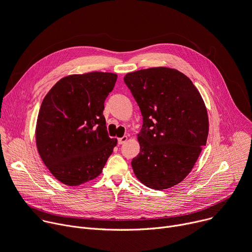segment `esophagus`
Instances as JSON below:
<instances>
[{
  "mask_svg": "<svg viewBox=\"0 0 252 252\" xmlns=\"http://www.w3.org/2000/svg\"><path fill=\"white\" fill-rule=\"evenodd\" d=\"M126 141H127V136H126V135H124L123 138H120V139L118 140V143H119V145H123V144H125Z\"/></svg>",
  "mask_w": 252,
  "mask_h": 252,
  "instance_id": "esophagus-1",
  "label": "esophagus"
}]
</instances>
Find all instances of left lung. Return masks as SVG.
<instances>
[{
  "instance_id": "obj_1",
  "label": "left lung",
  "mask_w": 252,
  "mask_h": 252,
  "mask_svg": "<svg viewBox=\"0 0 252 252\" xmlns=\"http://www.w3.org/2000/svg\"><path fill=\"white\" fill-rule=\"evenodd\" d=\"M124 80L143 116L134 175L149 188L169 189L187 177L206 146L207 109L192 81L172 68L138 70Z\"/></svg>"
}]
</instances>
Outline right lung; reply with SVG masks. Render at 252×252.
Masks as SVG:
<instances>
[{
  "label": "right lung",
  "mask_w": 252,
  "mask_h": 252,
  "mask_svg": "<svg viewBox=\"0 0 252 252\" xmlns=\"http://www.w3.org/2000/svg\"><path fill=\"white\" fill-rule=\"evenodd\" d=\"M109 72L60 79L44 97L36 125V145L51 174L68 186L95 179L117 146L108 136L104 100L117 82Z\"/></svg>",
  "instance_id": "right-lung-1"
}]
</instances>
